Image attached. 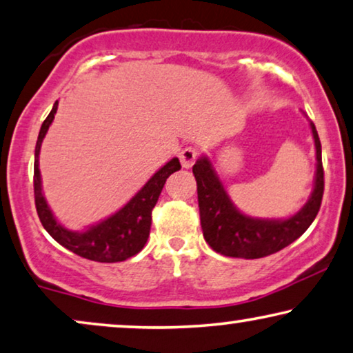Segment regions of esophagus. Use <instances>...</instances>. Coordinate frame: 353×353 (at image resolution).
<instances>
[{
    "label": "esophagus",
    "mask_w": 353,
    "mask_h": 353,
    "mask_svg": "<svg viewBox=\"0 0 353 353\" xmlns=\"http://www.w3.org/2000/svg\"><path fill=\"white\" fill-rule=\"evenodd\" d=\"M196 155H198L196 148H193V147L182 148L181 153H179V160H181L182 168H190L193 163H195Z\"/></svg>",
    "instance_id": "34e87169"
}]
</instances>
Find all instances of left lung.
<instances>
[{
	"mask_svg": "<svg viewBox=\"0 0 353 353\" xmlns=\"http://www.w3.org/2000/svg\"><path fill=\"white\" fill-rule=\"evenodd\" d=\"M316 148V172L309 201L288 219H259L243 214L227 195L219 176L208 157L193 165L203 236L219 254L241 259H259L283 250L297 240L319 214L325 190L321 143L315 125L310 123Z\"/></svg>",
	"mask_w": 353,
	"mask_h": 353,
	"instance_id": "obj_1",
	"label": "left lung"
}]
</instances>
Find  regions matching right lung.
Wrapping results in <instances>:
<instances>
[{
    "label": "right lung",
    "instance_id": "1",
    "mask_svg": "<svg viewBox=\"0 0 353 353\" xmlns=\"http://www.w3.org/2000/svg\"><path fill=\"white\" fill-rule=\"evenodd\" d=\"M57 105L59 102L56 101L51 113L43 121L38 134L37 147H34L33 190L39 221L59 245L84 257V259L96 262L126 261L129 257L136 256L145 246L147 238L150 235L152 210L160 198L166 179L172 172L181 170V163L177 158L168 161L115 214L101 221L96 225H91L84 232L68 230L54 217L51 208L48 206L41 188V174H39V150H41L43 139L51 126L54 115H56Z\"/></svg>",
    "mask_w": 353,
    "mask_h": 353
}]
</instances>
